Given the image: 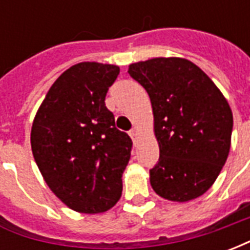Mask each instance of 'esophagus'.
Returning a JSON list of instances; mask_svg holds the SVG:
<instances>
[{
    "label": "esophagus",
    "mask_w": 250,
    "mask_h": 250,
    "mask_svg": "<svg viewBox=\"0 0 250 250\" xmlns=\"http://www.w3.org/2000/svg\"><path fill=\"white\" fill-rule=\"evenodd\" d=\"M128 134H130V136H131V138H132V141L135 142L136 136H138V130H136L135 127H134L132 130H130V132H128Z\"/></svg>",
    "instance_id": "34e87169"
}]
</instances>
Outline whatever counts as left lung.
Here are the masks:
<instances>
[{
  "label": "left lung",
  "mask_w": 250,
  "mask_h": 250,
  "mask_svg": "<svg viewBox=\"0 0 250 250\" xmlns=\"http://www.w3.org/2000/svg\"><path fill=\"white\" fill-rule=\"evenodd\" d=\"M130 76L150 96L159 159L150 170L154 191L186 202L214 184L230 150L233 115L201 68L178 57L131 64Z\"/></svg>",
  "instance_id": "1"
}]
</instances>
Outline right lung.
Masks as SVG:
<instances>
[{
	"instance_id": "right-lung-1",
	"label": "right lung",
	"mask_w": 250,
	"mask_h": 250,
	"mask_svg": "<svg viewBox=\"0 0 250 250\" xmlns=\"http://www.w3.org/2000/svg\"><path fill=\"white\" fill-rule=\"evenodd\" d=\"M119 66L79 62L53 83L32 125V152L46 185L80 213L111 209L122 195V174L132 141L115 127L105 95Z\"/></svg>"
}]
</instances>
